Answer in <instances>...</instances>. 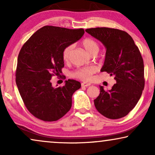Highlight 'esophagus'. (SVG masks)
<instances>
[{
	"instance_id": "obj_1",
	"label": "esophagus",
	"mask_w": 155,
	"mask_h": 155,
	"mask_svg": "<svg viewBox=\"0 0 155 155\" xmlns=\"http://www.w3.org/2000/svg\"><path fill=\"white\" fill-rule=\"evenodd\" d=\"M81 84L82 87H89L90 85V83H88V82H82Z\"/></svg>"
}]
</instances>
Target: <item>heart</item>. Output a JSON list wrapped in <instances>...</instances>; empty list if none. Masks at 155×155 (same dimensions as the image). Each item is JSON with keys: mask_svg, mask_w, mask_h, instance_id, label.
I'll return each mask as SVG.
<instances>
[{"mask_svg": "<svg viewBox=\"0 0 155 155\" xmlns=\"http://www.w3.org/2000/svg\"><path fill=\"white\" fill-rule=\"evenodd\" d=\"M81 45L82 46L87 52L91 56H96L99 53V46L95 40L91 38H84L82 40ZM73 46L69 45L65 47L63 51L62 56L63 59L65 61H68L71 58L72 51H73ZM97 69L94 66H85L78 69L74 73L73 75L74 77L79 78L83 80H90L92 75L96 72Z\"/></svg>", "mask_w": 155, "mask_h": 155, "instance_id": "obj_1", "label": "heart"}]
</instances>
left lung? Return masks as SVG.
<instances>
[{
  "instance_id": "left-lung-1",
  "label": "left lung",
  "mask_w": 155,
  "mask_h": 155,
  "mask_svg": "<svg viewBox=\"0 0 155 155\" xmlns=\"http://www.w3.org/2000/svg\"><path fill=\"white\" fill-rule=\"evenodd\" d=\"M85 31L105 46V60L101 71L114 76L116 82L108 91L100 86V94L94 100L95 107L110 119L124 117L138 102L145 87L140 52L133 38L124 31L97 27Z\"/></svg>"
}]
</instances>
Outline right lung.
Here are the masks:
<instances>
[{"mask_svg": "<svg viewBox=\"0 0 155 155\" xmlns=\"http://www.w3.org/2000/svg\"><path fill=\"white\" fill-rule=\"evenodd\" d=\"M84 33L83 29L44 26L34 33L21 48L16 84L27 109L36 118L55 121L71 109L72 96L81 87L80 82L68 80L63 87H54L51 80L52 76L62 73L63 49L78 41Z\"/></svg>", "mask_w": 155, "mask_h": 155, "instance_id": "1", "label": "right lung"}]
</instances>
